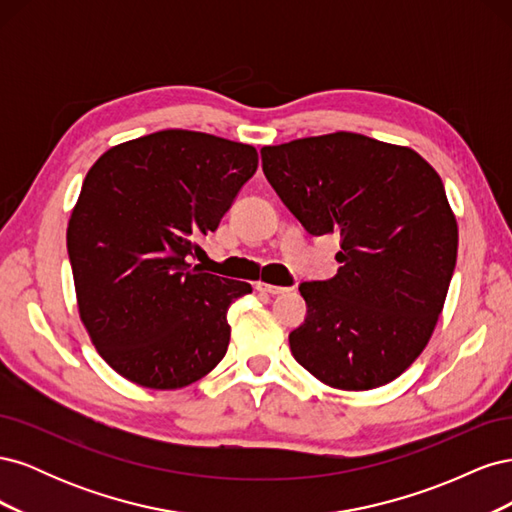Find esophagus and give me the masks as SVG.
<instances>
[{
  "label": "esophagus",
  "mask_w": 512,
  "mask_h": 512,
  "mask_svg": "<svg viewBox=\"0 0 512 512\" xmlns=\"http://www.w3.org/2000/svg\"><path fill=\"white\" fill-rule=\"evenodd\" d=\"M254 288L258 292H265V294H284V292H288V288H284V286H273V284H267V282H256Z\"/></svg>",
  "instance_id": "34e87169"
}]
</instances>
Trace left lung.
<instances>
[{
  "label": "left lung",
  "mask_w": 512,
  "mask_h": 512,
  "mask_svg": "<svg viewBox=\"0 0 512 512\" xmlns=\"http://www.w3.org/2000/svg\"><path fill=\"white\" fill-rule=\"evenodd\" d=\"M262 170L309 235H339V269L301 282L299 365L344 391L389 384L427 346L457 262L442 179L416 151L354 132L262 147Z\"/></svg>",
  "instance_id": "8db88e82"
}]
</instances>
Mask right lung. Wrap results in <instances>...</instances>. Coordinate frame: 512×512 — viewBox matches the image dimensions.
Wrapping results in <instances>:
<instances>
[{"instance_id": "right-lung-1", "label": "right lung", "mask_w": 512, "mask_h": 512, "mask_svg": "<svg viewBox=\"0 0 512 512\" xmlns=\"http://www.w3.org/2000/svg\"><path fill=\"white\" fill-rule=\"evenodd\" d=\"M258 168L252 145L162 130L108 149L89 168L68 224L81 320L117 374L181 389L228 348V307L252 292L188 258Z\"/></svg>"}]
</instances>
